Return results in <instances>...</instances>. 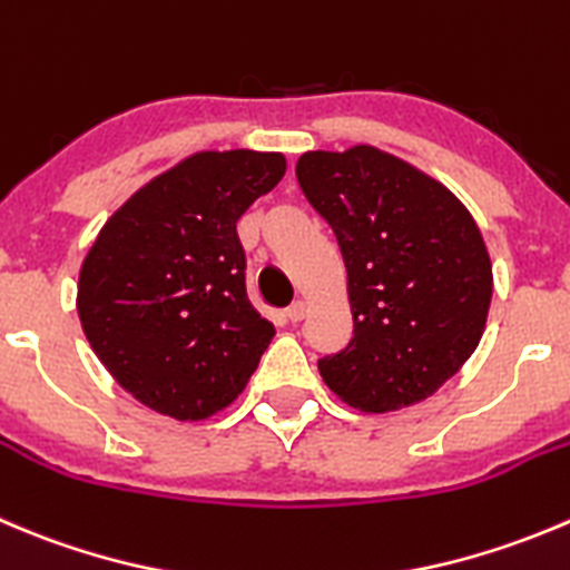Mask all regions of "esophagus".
Masks as SVG:
<instances>
[{
	"instance_id": "34e87169",
	"label": "esophagus",
	"mask_w": 570,
	"mask_h": 570,
	"mask_svg": "<svg viewBox=\"0 0 570 570\" xmlns=\"http://www.w3.org/2000/svg\"><path fill=\"white\" fill-rule=\"evenodd\" d=\"M286 317H289L292 323H301V320L306 317V303H303V301L292 303V306L286 308Z\"/></svg>"
}]
</instances>
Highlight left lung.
<instances>
[{
	"instance_id": "1",
	"label": "left lung",
	"mask_w": 570,
	"mask_h": 570,
	"mask_svg": "<svg viewBox=\"0 0 570 570\" xmlns=\"http://www.w3.org/2000/svg\"><path fill=\"white\" fill-rule=\"evenodd\" d=\"M295 175L347 269L353 336L317 362L328 390L362 412L434 395L476 351L493 297L471 212L375 147L306 153Z\"/></svg>"
}]
</instances>
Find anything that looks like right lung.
<instances>
[{
	"label": "right lung",
	"instance_id": "add662e5",
	"mask_svg": "<svg viewBox=\"0 0 570 570\" xmlns=\"http://www.w3.org/2000/svg\"><path fill=\"white\" fill-rule=\"evenodd\" d=\"M284 173L281 153H197L99 230L77 314L99 362L145 406L212 417L258 367L275 328L247 301L236 223Z\"/></svg>",
	"mask_w": 570,
	"mask_h": 570
}]
</instances>
